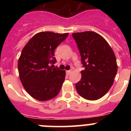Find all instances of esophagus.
<instances>
[{
	"label": "esophagus",
	"instance_id": "esophagus-1",
	"mask_svg": "<svg viewBox=\"0 0 131 131\" xmlns=\"http://www.w3.org/2000/svg\"><path fill=\"white\" fill-rule=\"evenodd\" d=\"M71 72H72V71H71V70H67V75H69L71 73Z\"/></svg>",
	"mask_w": 131,
	"mask_h": 131
}]
</instances>
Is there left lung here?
<instances>
[{
	"mask_svg": "<svg viewBox=\"0 0 131 131\" xmlns=\"http://www.w3.org/2000/svg\"><path fill=\"white\" fill-rule=\"evenodd\" d=\"M85 68L75 85L80 96L96 100L105 96L113 85L117 72L116 57L106 40L94 31L72 34Z\"/></svg>",
	"mask_w": 131,
	"mask_h": 131,
	"instance_id": "left-lung-1",
	"label": "left lung"
}]
</instances>
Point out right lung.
<instances>
[{
	"instance_id": "1",
	"label": "right lung",
	"mask_w": 131,
	"mask_h": 131,
	"mask_svg": "<svg viewBox=\"0 0 131 131\" xmlns=\"http://www.w3.org/2000/svg\"><path fill=\"white\" fill-rule=\"evenodd\" d=\"M68 33L42 31L35 34L22 50L18 60L19 79L26 92L39 101L56 96L65 79V71L53 68L54 50ZM52 66H51L50 64Z\"/></svg>"
}]
</instances>
